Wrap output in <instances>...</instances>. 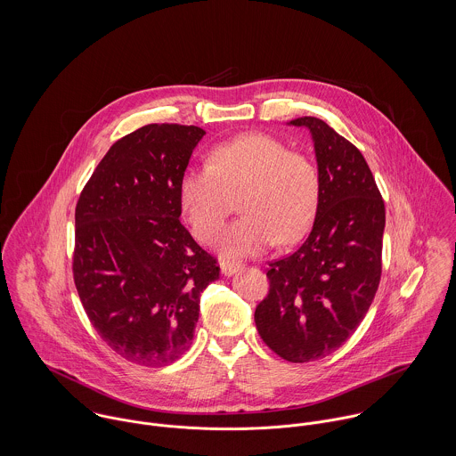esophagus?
Returning <instances> with one entry per match:
<instances>
[{"label": "esophagus", "instance_id": "1", "mask_svg": "<svg viewBox=\"0 0 456 456\" xmlns=\"http://www.w3.org/2000/svg\"><path fill=\"white\" fill-rule=\"evenodd\" d=\"M242 268V263H237V261H223L221 263V272L224 275H233L235 272H239Z\"/></svg>", "mask_w": 456, "mask_h": 456}]
</instances>
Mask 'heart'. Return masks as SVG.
I'll list each match as a JSON object with an SVG mask.
<instances>
[{"instance_id":"b5f03b06","label":"heart","mask_w":456,"mask_h":456,"mask_svg":"<svg viewBox=\"0 0 456 456\" xmlns=\"http://www.w3.org/2000/svg\"><path fill=\"white\" fill-rule=\"evenodd\" d=\"M242 196L240 219L217 240L224 256H253L277 239L289 244L311 226L320 201L314 163L279 138L246 133L219 143L210 165L190 167L179 186V201L200 242H210Z\"/></svg>"}]
</instances>
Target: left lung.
<instances>
[{
    "instance_id": "left-lung-1",
    "label": "left lung",
    "mask_w": 456,
    "mask_h": 456,
    "mask_svg": "<svg viewBox=\"0 0 456 456\" xmlns=\"http://www.w3.org/2000/svg\"><path fill=\"white\" fill-rule=\"evenodd\" d=\"M311 131L320 174L313 230L289 256L272 261L270 289L255 311L263 342L291 363L325 358L365 318L379 281L385 201L362 152L325 121Z\"/></svg>"
}]
</instances>
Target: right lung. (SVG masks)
I'll use <instances>...</instances> for the list:
<instances>
[{
	"mask_svg": "<svg viewBox=\"0 0 456 456\" xmlns=\"http://www.w3.org/2000/svg\"><path fill=\"white\" fill-rule=\"evenodd\" d=\"M205 131L147 125L103 156L75 208L73 279L98 335L131 363L165 367L190 346L216 258L181 224L179 186Z\"/></svg>",
	"mask_w": 456,
	"mask_h": 456,
	"instance_id": "obj_1",
	"label": "right lung"
}]
</instances>
